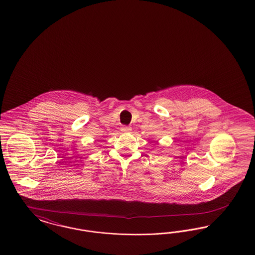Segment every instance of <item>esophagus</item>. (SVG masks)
<instances>
[{"instance_id":"esophagus-1","label":"esophagus","mask_w":255,"mask_h":255,"mask_svg":"<svg viewBox=\"0 0 255 255\" xmlns=\"http://www.w3.org/2000/svg\"><path fill=\"white\" fill-rule=\"evenodd\" d=\"M121 130L124 132H129L132 131V128H131L130 126H123V127L121 128Z\"/></svg>"}]
</instances>
